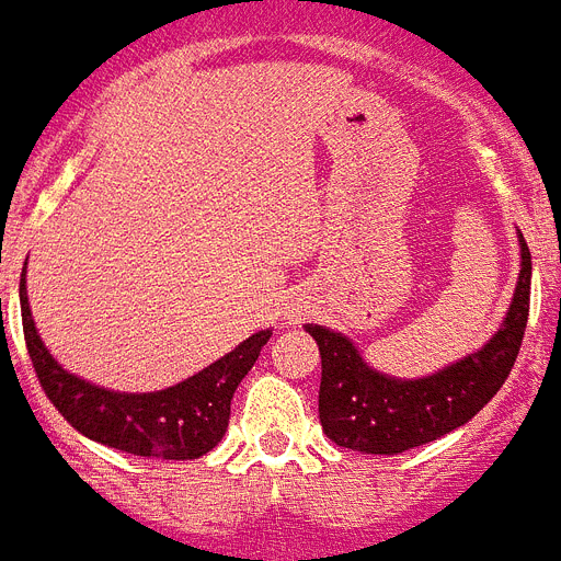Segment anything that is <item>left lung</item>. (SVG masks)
<instances>
[{
	"label": "left lung",
	"mask_w": 561,
	"mask_h": 561,
	"mask_svg": "<svg viewBox=\"0 0 561 561\" xmlns=\"http://www.w3.org/2000/svg\"><path fill=\"white\" fill-rule=\"evenodd\" d=\"M522 271L505 322L482 351L422 379L374 370L347 336L305 324L322 356L319 422L339 448L393 456L439 439L477 416L505 385L530 310V251L519 233Z\"/></svg>",
	"instance_id": "obj_1"
}]
</instances>
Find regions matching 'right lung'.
I'll return each instance as SVG.
<instances>
[{"instance_id": "1", "label": "right lung", "mask_w": 561, "mask_h": 561, "mask_svg": "<svg viewBox=\"0 0 561 561\" xmlns=\"http://www.w3.org/2000/svg\"><path fill=\"white\" fill-rule=\"evenodd\" d=\"M19 302L33 370L56 411L88 439L148 459H199L214 450L228 431L230 399L271 339V331L253 333L222 359L173 388L116 393L68 374L50 356L33 324L25 282H19Z\"/></svg>"}]
</instances>
